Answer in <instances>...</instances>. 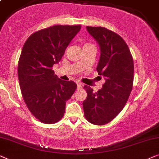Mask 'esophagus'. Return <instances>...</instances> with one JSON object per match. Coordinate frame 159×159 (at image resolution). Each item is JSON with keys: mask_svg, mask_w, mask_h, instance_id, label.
Masks as SVG:
<instances>
[{"mask_svg": "<svg viewBox=\"0 0 159 159\" xmlns=\"http://www.w3.org/2000/svg\"><path fill=\"white\" fill-rule=\"evenodd\" d=\"M83 86H84V85L81 83H77V89H81L82 87H83Z\"/></svg>", "mask_w": 159, "mask_h": 159, "instance_id": "1", "label": "esophagus"}]
</instances>
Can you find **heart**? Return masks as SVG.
<instances>
[{
	"label": "heart",
	"mask_w": 159,
	"mask_h": 159,
	"mask_svg": "<svg viewBox=\"0 0 159 159\" xmlns=\"http://www.w3.org/2000/svg\"><path fill=\"white\" fill-rule=\"evenodd\" d=\"M86 45H90V43H86V44H84V46H86Z\"/></svg>",
	"instance_id": "1"
}]
</instances>
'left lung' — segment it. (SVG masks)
I'll return each mask as SVG.
<instances>
[{"instance_id": "8db88e82", "label": "left lung", "mask_w": 159, "mask_h": 159, "mask_svg": "<svg viewBox=\"0 0 159 159\" xmlns=\"http://www.w3.org/2000/svg\"><path fill=\"white\" fill-rule=\"evenodd\" d=\"M100 49L97 67L105 78L101 89L93 92L84 86L87 97L83 102L86 120L94 125L111 121L125 106L132 89L134 62L129 48L119 35L102 27H86Z\"/></svg>"}]
</instances>
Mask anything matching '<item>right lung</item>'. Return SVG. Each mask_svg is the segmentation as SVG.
Returning <instances> with one entry per match:
<instances>
[{"label": "right lung", "instance_id": "right-lung-1", "mask_svg": "<svg viewBox=\"0 0 159 159\" xmlns=\"http://www.w3.org/2000/svg\"><path fill=\"white\" fill-rule=\"evenodd\" d=\"M81 25H54L32 34L23 46L18 63V78L24 101L30 113L44 124L63 117L66 101L77 85L54 75L58 64Z\"/></svg>", "mask_w": 159, "mask_h": 159}]
</instances>
